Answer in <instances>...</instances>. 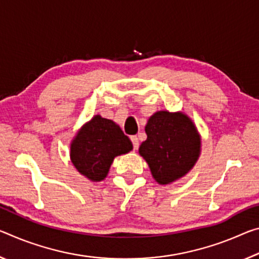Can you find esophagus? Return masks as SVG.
Returning <instances> with one entry per match:
<instances>
[{
  "mask_svg": "<svg viewBox=\"0 0 259 259\" xmlns=\"http://www.w3.org/2000/svg\"><path fill=\"white\" fill-rule=\"evenodd\" d=\"M130 139H131V142H133L134 150H137V149H138V146H139V141H138L137 136H131V137H130Z\"/></svg>",
  "mask_w": 259,
  "mask_h": 259,
  "instance_id": "34e87169",
  "label": "esophagus"
}]
</instances>
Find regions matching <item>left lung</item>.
Here are the masks:
<instances>
[{
    "mask_svg": "<svg viewBox=\"0 0 259 259\" xmlns=\"http://www.w3.org/2000/svg\"><path fill=\"white\" fill-rule=\"evenodd\" d=\"M145 133L147 139L139 146V154L149 163L158 183L176 181L194 167L199 155L200 138L187 115L157 112L147 121Z\"/></svg>",
    "mask_w": 259,
    "mask_h": 259,
    "instance_id": "1",
    "label": "left lung"
}]
</instances>
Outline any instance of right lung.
<instances>
[{"label":"right lung","instance_id":"add662e5","mask_svg":"<svg viewBox=\"0 0 259 259\" xmlns=\"http://www.w3.org/2000/svg\"><path fill=\"white\" fill-rule=\"evenodd\" d=\"M70 150L71 161L77 170L98 182L107 176L114 158L128 153L133 144L117 124L96 115L77 134Z\"/></svg>","mask_w":259,"mask_h":259}]
</instances>
